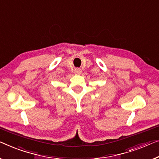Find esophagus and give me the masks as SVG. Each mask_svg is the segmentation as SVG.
Here are the masks:
<instances>
[{
	"label": "esophagus",
	"mask_w": 159,
	"mask_h": 159,
	"mask_svg": "<svg viewBox=\"0 0 159 159\" xmlns=\"http://www.w3.org/2000/svg\"><path fill=\"white\" fill-rule=\"evenodd\" d=\"M74 73H75V74H80V73H81V69H80V68H75Z\"/></svg>",
	"instance_id": "1"
}]
</instances>
